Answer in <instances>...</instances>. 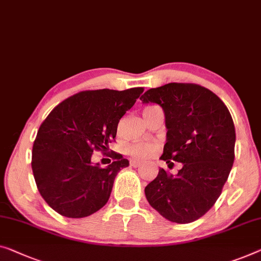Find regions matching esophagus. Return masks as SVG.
<instances>
[{"mask_svg": "<svg viewBox=\"0 0 261 261\" xmlns=\"http://www.w3.org/2000/svg\"><path fill=\"white\" fill-rule=\"evenodd\" d=\"M142 164L139 162H136V161H131L130 162V166H132V168H139Z\"/></svg>", "mask_w": 261, "mask_h": 261, "instance_id": "esophagus-1", "label": "esophagus"}]
</instances>
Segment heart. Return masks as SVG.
Returning a JSON list of instances; mask_svg holds the SVG:
<instances>
[{
	"label": "heart",
	"instance_id": "heart-1",
	"mask_svg": "<svg viewBox=\"0 0 261 261\" xmlns=\"http://www.w3.org/2000/svg\"><path fill=\"white\" fill-rule=\"evenodd\" d=\"M155 106H147L143 109V115L147 114V112L154 110ZM155 151H157V145L153 143H134L130 144L125 149V152L127 155H130L135 161H144V159L150 158L153 155Z\"/></svg>",
	"mask_w": 261,
	"mask_h": 261
}]
</instances>
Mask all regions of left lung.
I'll use <instances>...</instances> for the list:
<instances>
[{
  "label": "left lung",
  "instance_id": "obj_1",
  "mask_svg": "<svg viewBox=\"0 0 261 261\" xmlns=\"http://www.w3.org/2000/svg\"><path fill=\"white\" fill-rule=\"evenodd\" d=\"M141 99L164 110L168 134L161 159L169 168L182 163L174 176L159 169L145 188L146 199L172 223H192L215 205L234 162L230 111L216 93L193 83L150 89Z\"/></svg>",
  "mask_w": 261,
  "mask_h": 261
}]
</instances>
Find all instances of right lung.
I'll return each instance as SVG.
<instances>
[{"label": "right lung", "mask_w": 261, "mask_h": 261, "mask_svg": "<svg viewBox=\"0 0 261 261\" xmlns=\"http://www.w3.org/2000/svg\"><path fill=\"white\" fill-rule=\"evenodd\" d=\"M143 88L87 90L53 109L37 131L31 169L41 196L61 216L83 218L108 203L115 178L129 161L109 153L119 119L134 107ZM100 150L114 159L103 169L91 155Z\"/></svg>", "instance_id": "obj_1"}]
</instances>
